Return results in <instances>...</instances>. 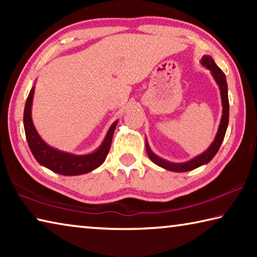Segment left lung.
<instances>
[{
  "mask_svg": "<svg viewBox=\"0 0 257 257\" xmlns=\"http://www.w3.org/2000/svg\"><path fill=\"white\" fill-rule=\"evenodd\" d=\"M202 64L203 66H205L207 69H210L212 71L213 77H214L215 81L220 87L221 98H222V105H223V113H222V118H221L219 129H217V134L214 138V142L212 143V145L208 147L203 154L198 155L197 158H195L185 163H171L159 158V156H156L153 152L151 151L149 144L146 143V152L152 162L158 164L161 168L167 169V170L175 171V172H186V171L194 170V169L201 167L203 164L208 163L213 158H214V155L217 153V151H219L220 146L223 142L225 132H227V127L229 122V98H228V86H227V80H225V75L223 73V71L216 66L215 62L213 61V59L210 55L203 56Z\"/></svg>",
  "mask_w": 257,
  "mask_h": 257,
  "instance_id": "8db88e82",
  "label": "left lung"
}]
</instances>
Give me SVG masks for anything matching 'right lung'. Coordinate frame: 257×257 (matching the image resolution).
<instances>
[{"label": "right lung", "instance_id": "add662e5", "mask_svg": "<svg viewBox=\"0 0 257 257\" xmlns=\"http://www.w3.org/2000/svg\"><path fill=\"white\" fill-rule=\"evenodd\" d=\"M34 92L35 88L33 87L27 97V101H26L24 111V127L29 149L37 162L53 172L63 176L84 175V173L90 172L94 169L98 168L105 161L108 151H110L113 133H114L118 121H115L111 125L101 147L97 151H95L94 153L87 155H72L70 153H64V152L58 151L47 145L35 129L32 120Z\"/></svg>", "mask_w": 257, "mask_h": 257}]
</instances>
